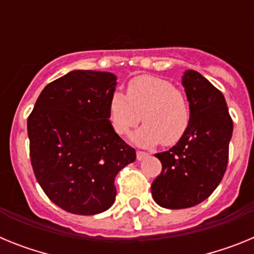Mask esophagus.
<instances>
[{
	"mask_svg": "<svg viewBox=\"0 0 254 254\" xmlns=\"http://www.w3.org/2000/svg\"><path fill=\"white\" fill-rule=\"evenodd\" d=\"M149 156L147 152H143V151H137V160H143V159H146Z\"/></svg>",
	"mask_w": 254,
	"mask_h": 254,
	"instance_id": "esophagus-1",
	"label": "esophagus"
}]
</instances>
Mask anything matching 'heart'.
<instances>
[{
  "mask_svg": "<svg viewBox=\"0 0 254 254\" xmlns=\"http://www.w3.org/2000/svg\"><path fill=\"white\" fill-rule=\"evenodd\" d=\"M141 117L145 123L131 134V141L143 147L174 145L185 136L190 120L183 94L168 80L150 75L132 78L127 95L114 91L109 99V118L118 134L127 133Z\"/></svg>",
  "mask_w": 254,
  "mask_h": 254,
  "instance_id": "heart-1",
  "label": "heart"
}]
</instances>
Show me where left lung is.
I'll use <instances>...</instances> for the list:
<instances>
[{
  "label": "left lung",
  "mask_w": 254,
  "mask_h": 254,
  "mask_svg": "<svg viewBox=\"0 0 254 254\" xmlns=\"http://www.w3.org/2000/svg\"><path fill=\"white\" fill-rule=\"evenodd\" d=\"M190 103V126L168 151L155 154L163 170L151 186L152 198L165 208H188L205 201L224 177L233 121L221 91L194 69L182 76Z\"/></svg>",
  "instance_id": "obj_1"
}]
</instances>
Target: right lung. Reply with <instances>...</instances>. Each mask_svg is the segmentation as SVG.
<instances>
[{"label": "right lung", "mask_w": 254, "mask_h": 254, "mask_svg": "<svg viewBox=\"0 0 254 254\" xmlns=\"http://www.w3.org/2000/svg\"><path fill=\"white\" fill-rule=\"evenodd\" d=\"M116 86L112 72L75 69L44 87L28 118L35 178L71 214L107 211L116 201L114 178L136 160L109 121Z\"/></svg>", "instance_id": "right-lung-1"}]
</instances>
